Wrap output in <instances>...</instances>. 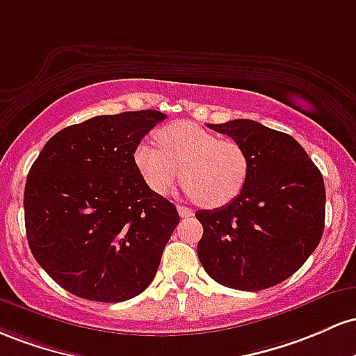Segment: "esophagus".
Returning a JSON list of instances; mask_svg holds the SVG:
<instances>
[{
    "label": "esophagus",
    "mask_w": 356,
    "mask_h": 356,
    "mask_svg": "<svg viewBox=\"0 0 356 356\" xmlns=\"http://www.w3.org/2000/svg\"><path fill=\"white\" fill-rule=\"evenodd\" d=\"M178 209V213H179V217L181 218H186V217H191V215H193V210H190L188 207H183V205H178L177 207Z\"/></svg>",
    "instance_id": "obj_1"
}]
</instances>
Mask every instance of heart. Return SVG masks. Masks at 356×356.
Masks as SVG:
<instances>
[{
    "label": "heart",
    "instance_id": "obj_1",
    "mask_svg": "<svg viewBox=\"0 0 356 356\" xmlns=\"http://www.w3.org/2000/svg\"><path fill=\"white\" fill-rule=\"evenodd\" d=\"M159 147L136 146L133 159L147 188L168 195L181 177L190 197L217 209L241 195L249 177V158L238 141L218 138L193 122H177L158 131Z\"/></svg>",
    "mask_w": 356,
    "mask_h": 356
}]
</instances>
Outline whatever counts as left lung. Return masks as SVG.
I'll use <instances>...</instances> for the list:
<instances>
[{"mask_svg": "<svg viewBox=\"0 0 356 356\" xmlns=\"http://www.w3.org/2000/svg\"><path fill=\"white\" fill-rule=\"evenodd\" d=\"M209 127L241 143L249 177L229 205L195 213L203 227L200 262L232 289L273 287L296 273L321 241L323 175L293 136L250 119Z\"/></svg>", "mask_w": 356, "mask_h": 356, "instance_id": "obj_1", "label": "left lung"}]
</instances>
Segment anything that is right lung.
Instances as JSON below:
<instances>
[{
    "instance_id": "add662e5",
    "label": "right lung",
    "mask_w": 356,
    "mask_h": 356,
    "mask_svg": "<svg viewBox=\"0 0 356 356\" xmlns=\"http://www.w3.org/2000/svg\"><path fill=\"white\" fill-rule=\"evenodd\" d=\"M159 111L95 115L58 131L30 168L26 238L35 261L75 296L121 302L156 274L177 207L147 188L134 149Z\"/></svg>"
}]
</instances>
